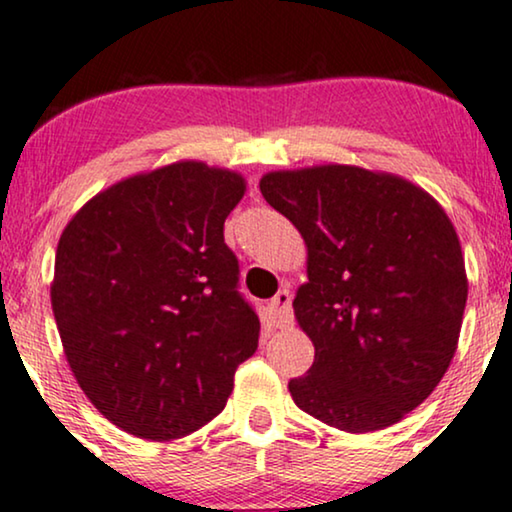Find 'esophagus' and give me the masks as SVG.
Here are the masks:
<instances>
[{"label":"esophagus","instance_id":"34e87169","mask_svg":"<svg viewBox=\"0 0 512 512\" xmlns=\"http://www.w3.org/2000/svg\"><path fill=\"white\" fill-rule=\"evenodd\" d=\"M270 313L275 317L277 327H289L294 322V313H291V291L282 289L277 291L275 298L270 301Z\"/></svg>","mask_w":512,"mask_h":512}]
</instances>
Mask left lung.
I'll return each mask as SVG.
<instances>
[{
  "mask_svg": "<svg viewBox=\"0 0 512 512\" xmlns=\"http://www.w3.org/2000/svg\"><path fill=\"white\" fill-rule=\"evenodd\" d=\"M261 192L308 247L294 298L315 345L296 407L345 433L402 421L442 381L468 298L449 216L407 178L350 164L270 171Z\"/></svg>",
  "mask_w": 512,
  "mask_h": 512,
  "instance_id": "left-lung-1",
  "label": "left lung"
}]
</instances>
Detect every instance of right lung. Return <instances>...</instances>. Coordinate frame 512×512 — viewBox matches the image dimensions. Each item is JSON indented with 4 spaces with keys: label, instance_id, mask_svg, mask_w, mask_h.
<instances>
[{
    "label": "right lung",
    "instance_id": "right-lung-1",
    "mask_svg": "<svg viewBox=\"0 0 512 512\" xmlns=\"http://www.w3.org/2000/svg\"><path fill=\"white\" fill-rule=\"evenodd\" d=\"M244 190L237 171L183 159L110 185L65 225L53 317L79 388L124 433H195L256 353L261 322L223 240Z\"/></svg>",
    "mask_w": 512,
    "mask_h": 512
}]
</instances>
